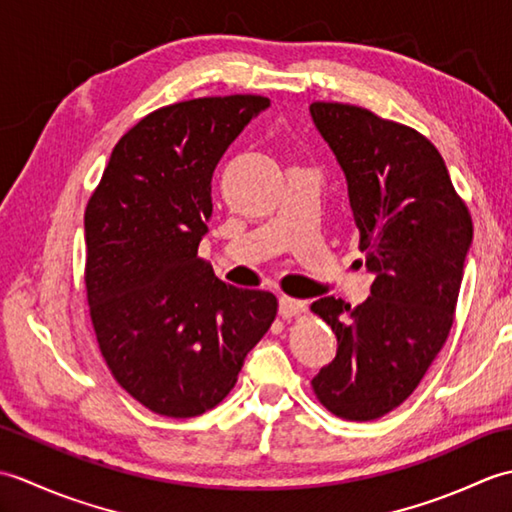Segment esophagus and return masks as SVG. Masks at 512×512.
Returning a JSON list of instances; mask_svg holds the SVG:
<instances>
[{
	"label": "esophagus",
	"instance_id": "1",
	"mask_svg": "<svg viewBox=\"0 0 512 512\" xmlns=\"http://www.w3.org/2000/svg\"><path fill=\"white\" fill-rule=\"evenodd\" d=\"M308 303L301 301V299H292V297H281L279 299V314L281 319H292V317H299V314L306 312Z\"/></svg>",
	"mask_w": 512,
	"mask_h": 512
}]
</instances>
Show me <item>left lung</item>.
Returning <instances> with one entry per match:
<instances>
[{
    "label": "left lung",
    "instance_id": "1",
    "mask_svg": "<svg viewBox=\"0 0 512 512\" xmlns=\"http://www.w3.org/2000/svg\"><path fill=\"white\" fill-rule=\"evenodd\" d=\"M310 114L345 173L376 275L361 306H310L339 343L312 389L334 416L376 420L413 394L449 339L473 220L440 151L413 127L350 103L314 101Z\"/></svg>",
    "mask_w": 512,
    "mask_h": 512
}]
</instances>
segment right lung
Returning <instances> with one entry per match:
<instances>
[{
  "label": "right lung",
  "mask_w": 512,
  "mask_h": 512,
  "mask_svg": "<svg viewBox=\"0 0 512 512\" xmlns=\"http://www.w3.org/2000/svg\"><path fill=\"white\" fill-rule=\"evenodd\" d=\"M268 105L204 96L147 114L116 143L85 209L99 350L116 383L160 416L220 405L277 317L273 292L228 286L198 257L217 162Z\"/></svg>",
  "instance_id": "right-lung-1"
}]
</instances>
